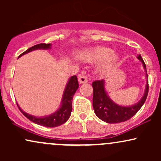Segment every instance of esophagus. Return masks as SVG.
<instances>
[{"mask_svg": "<svg viewBox=\"0 0 161 161\" xmlns=\"http://www.w3.org/2000/svg\"><path fill=\"white\" fill-rule=\"evenodd\" d=\"M79 82L80 83V84H84V83L88 82V79H87L86 75H79Z\"/></svg>", "mask_w": 161, "mask_h": 161, "instance_id": "1", "label": "esophagus"}]
</instances>
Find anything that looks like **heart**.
Wrapping results in <instances>:
<instances>
[{"mask_svg":"<svg viewBox=\"0 0 161 161\" xmlns=\"http://www.w3.org/2000/svg\"><path fill=\"white\" fill-rule=\"evenodd\" d=\"M77 57L83 62L98 63L97 72L102 75L111 71L119 60L118 55L106 47H96L80 51Z\"/></svg>","mask_w":161,"mask_h":161,"instance_id":"1","label":"heart"}]
</instances>
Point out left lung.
<instances>
[{
	"label": "left lung",
	"instance_id": "8db88e82",
	"mask_svg": "<svg viewBox=\"0 0 161 161\" xmlns=\"http://www.w3.org/2000/svg\"><path fill=\"white\" fill-rule=\"evenodd\" d=\"M137 59L142 62L145 70L146 85L144 95L136 104L129 106H123L116 104L108 95L105 88L104 80L95 81L92 83L93 108L96 116L101 120L108 123H119L128 120L140 110L145 102L148 93V76L147 74L145 64L141 55L138 54Z\"/></svg>",
	"mask_w": 161,
	"mask_h": 161
}]
</instances>
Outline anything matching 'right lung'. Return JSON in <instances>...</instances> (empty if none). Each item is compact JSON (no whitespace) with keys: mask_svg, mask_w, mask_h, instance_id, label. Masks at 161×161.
<instances>
[{"mask_svg":"<svg viewBox=\"0 0 161 161\" xmlns=\"http://www.w3.org/2000/svg\"><path fill=\"white\" fill-rule=\"evenodd\" d=\"M51 48V44H38L32 47H29L25 52L20 54L19 57H22L23 55L28 53L31 51H36V50H50ZM79 88V82L77 79L76 75H73L68 79L66 82L65 89H64V94H63L61 102H60V107L53 114L47 115L45 116H36L31 115L28 113L23 111V109L19 107L17 104L18 108L19 110L23 113V114L25 117H27L29 120L36 124L43 125L45 127H56L59 125L64 124L69 119L70 115H71L72 110V102H73V95H75V92Z\"/></svg>","mask_w":161,"mask_h":161,"instance_id":"obj_1","label":"right lung"}]
</instances>
